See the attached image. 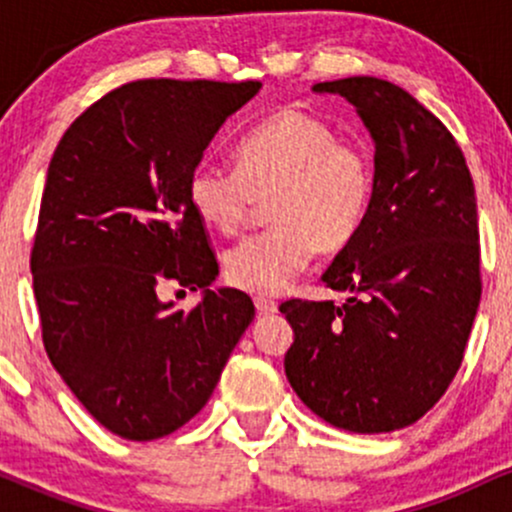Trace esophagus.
Returning a JSON list of instances; mask_svg holds the SVG:
<instances>
[{
	"instance_id": "34e87169",
	"label": "esophagus",
	"mask_w": 512,
	"mask_h": 512,
	"mask_svg": "<svg viewBox=\"0 0 512 512\" xmlns=\"http://www.w3.org/2000/svg\"><path fill=\"white\" fill-rule=\"evenodd\" d=\"M255 308H257V313H260V315L276 313V303L272 301V298H264V296L255 298Z\"/></svg>"
}]
</instances>
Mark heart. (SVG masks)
<instances>
[{
  "instance_id": "heart-1",
  "label": "heart",
  "mask_w": 512,
  "mask_h": 512,
  "mask_svg": "<svg viewBox=\"0 0 512 512\" xmlns=\"http://www.w3.org/2000/svg\"><path fill=\"white\" fill-rule=\"evenodd\" d=\"M375 190L373 161L320 115L281 108L245 134L236 170L202 163L187 180L197 219L221 236L250 226L267 204L269 231L236 245L223 272L236 289L274 296L308 267L315 248L337 252L354 240Z\"/></svg>"
}]
</instances>
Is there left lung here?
<instances>
[{"instance_id":"obj_1","label":"left lung","mask_w":512,"mask_h":512,"mask_svg":"<svg viewBox=\"0 0 512 512\" xmlns=\"http://www.w3.org/2000/svg\"><path fill=\"white\" fill-rule=\"evenodd\" d=\"M358 108L375 142L361 228L322 274L346 301L281 303L296 339L286 378L305 407L351 433L419 421L462 366L481 301L477 197L450 129L373 76L322 81Z\"/></svg>"}]
</instances>
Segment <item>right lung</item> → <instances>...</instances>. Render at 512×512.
<instances>
[{
  "label": "right lung",
  "instance_id": "1",
  "mask_svg": "<svg viewBox=\"0 0 512 512\" xmlns=\"http://www.w3.org/2000/svg\"><path fill=\"white\" fill-rule=\"evenodd\" d=\"M260 81L139 79L105 93L52 154L31 250L50 363L115 436L154 440L204 404L255 317L219 274L187 180ZM163 283L205 289L190 314Z\"/></svg>",
  "mask_w": 512,
  "mask_h": 512
}]
</instances>
